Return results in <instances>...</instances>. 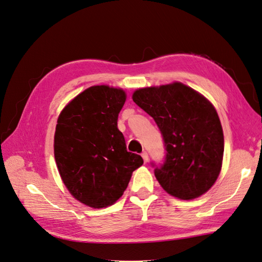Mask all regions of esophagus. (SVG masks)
Masks as SVG:
<instances>
[{"mask_svg": "<svg viewBox=\"0 0 262 262\" xmlns=\"http://www.w3.org/2000/svg\"><path fill=\"white\" fill-rule=\"evenodd\" d=\"M141 156H142V158H143V161H144V163H146L149 161V155H148V152L146 151H143L142 153H141Z\"/></svg>", "mask_w": 262, "mask_h": 262, "instance_id": "34e87169", "label": "esophagus"}]
</instances>
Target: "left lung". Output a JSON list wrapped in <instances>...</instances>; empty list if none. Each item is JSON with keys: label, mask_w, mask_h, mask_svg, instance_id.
<instances>
[{"label": "left lung", "mask_w": 262, "mask_h": 262, "mask_svg": "<svg viewBox=\"0 0 262 262\" xmlns=\"http://www.w3.org/2000/svg\"><path fill=\"white\" fill-rule=\"evenodd\" d=\"M132 99L153 118L161 132L164 159L159 164L151 162L161 187L183 200L206 193L220 173L225 148L213 105L178 82L139 89Z\"/></svg>", "instance_id": "1"}]
</instances>
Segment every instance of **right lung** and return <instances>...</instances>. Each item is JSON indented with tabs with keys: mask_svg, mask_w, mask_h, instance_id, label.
I'll list each match as a JSON object with an SVG mask.
<instances>
[{
	"mask_svg": "<svg viewBox=\"0 0 262 262\" xmlns=\"http://www.w3.org/2000/svg\"><path fill=\"white\" fill-rule=\"evenodd\" d=\"M125 102L121 89H86L57 119L54 157L66 187L76 200L92 208L113 205L123 194L132 172L143 159L126 150L118 129Z\"/></svg>",
	"mask_w": 262,
	"mask_h": 262,
	"instance_id": "obj_1",
	"label": "right lung"
}]
</instances>
